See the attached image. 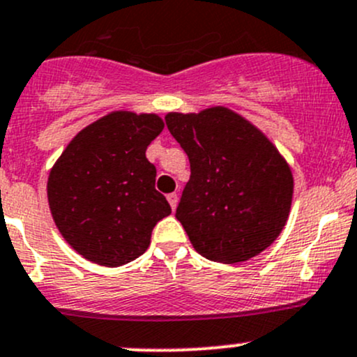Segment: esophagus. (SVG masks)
<instances>
[{
    "label": "esophagus",
    "instance_id": "esophagus-1",
    "mask_svg": "<svg viewBox=\"0 0 357 357\" xmlns=\"http://www.w3.org/2000/svg\"><path fill=\"white\" fill-rule=\"evenodd\" d=\"M167 202H169V205H171V208L174 210L176 205H178V195H176V193H169L167 195Z\"/></svg>",
    "mask_w": 357,
    "mask_h": 357
}]
</instances>
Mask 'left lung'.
<instances>
[{
	"instance_id": "8db88e82",
	"label": "left lung",
	"mask_w": 357,
	"mask_h": 357,
	"mask_svg": "<svg viewBox=\"0 0 357 357\" xmlns=\"http://www.w3.org/2000/svg\"><path fill=\"white\" fill-rule=\"evenodd\" d=\"M166 125L190 159L176 219L195 250L239 264L272 245L286 226L294 186L272 142L226 107L171 112Z\"/></svg>"
}]
</instances>
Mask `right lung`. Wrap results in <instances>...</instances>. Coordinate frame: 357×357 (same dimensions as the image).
<instances>
[{"label":"right lung","instance_id":"1","mask_svg":"<svg viewBox=\"0 0 357 357\" xmlns=\"http://www.w3.org/2000/svg\"><path fill=\"white\" fill-rule=\"evenodd\" d=\"M164 128L155 114L111 112L84 128L51 169L47 200L66 243L87 260L119 267L145 253L171 213L145 150Z\"/></svg>","mask_w":357,"mask_h":357}]
</instances>
